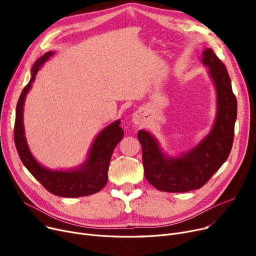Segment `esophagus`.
<instances>
[{"mask_svg": "<svg viewBox=\"0 0 256 256\" xmlns=\"http://www.w3.org/2000/svg\"><path fill=\"white\" fill-rule=\"evenodd\" d=\"M132 120H134V122H135L136 124H140V116L139 115H134L132 116Z\"/></svg>", "mask_w": 256, "mask_h": 256, "instance_id": "1", "label": "esophagus"}]
</instances>
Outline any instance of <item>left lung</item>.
Instances as JSON below:
<instances>
[{
  "mask_svg": "<svg viewBox=\"0 0 256 256\" xmlns=\"http://www.w3.org/2000/svg\"><path fill=\"white\" fill-rule=\"evenodd\" d=\"M201 61L210 68L217 93V116L208 135L189 152L172 158L163 154L150 132H138L145 178L158 191L182 193L199 189L225 163L232 150L238 106L230 74L212 48L202 52Z\"/></svg>",
  "mask_w": 256,
  "mask_h": 256,
  "instance_id": "1",
  "label": "left lung"
}]
</instances>
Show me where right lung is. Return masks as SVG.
<instances>
[{"instance_id": "right-lung-1", "label": "right lung", "mask_w": 256, "mask_h": 256, "mask_svg": "<svg viewBox=\"0 0 256 256\" xmlns=\"http://www.w3.org/2000/svg\"><path fill=\"white\" fill-rule=\"evenodd\" d=\"M52 52H46L32 67L30 82L22 91L16 104L14 124V142L18 156L24 167L46 189L60 197H82L98 193L108 182V169L115 146L124 137V130L117 120L104 128L94 139L85 163L74 170H50L40 165L32 156L24 137L22 111L26 93L29 92L34 78L42 65L52 56Z\"/></svg>"}]
</instances>
